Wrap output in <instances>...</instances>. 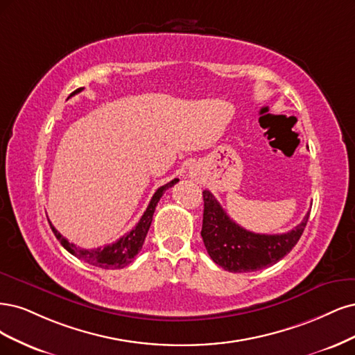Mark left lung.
<instances>
[{
	"label": "left lung",
	"mask_w": 355,
	"mask_h": 355,
	"mask_svg": "<svg viewBox=\"0 0 355 355\" xmlns=\"http://www.w3.org/2000/svg\"><path fill=\"white\" fill-rule=\"evenodd\" d=\"M310 211L304 220L283 234H259L245 230L221 208L209 190L203 191L202 239L209 257L232 272H249L267 268L288 255L304 233Z\"/></svg>",
	"instance_id": "8db88e82"
}]
</instances>
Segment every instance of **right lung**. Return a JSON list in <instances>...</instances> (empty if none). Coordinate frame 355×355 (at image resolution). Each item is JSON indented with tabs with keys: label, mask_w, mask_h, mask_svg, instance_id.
<instances>
[{
	"label": "right lung",
	"mask_w": 355,
	"mask_h": 355,
	"mask_svg": "<svg viewBox=\"0 0 355 355\" xmlns=\"http://www.w3.org/2000/svg\"><path fill=\"white\" fill-rule=\"evenodd\" d=\"M83 89L84 88H78L76 91H73L71 96H73L76 93H81ZM177 181H178V178H174L173 181H169L168 184L159 187L156 190V193L153 194V198H152L150 203H148V207L144 211L140 221L137 223V225L132 228V230L127 234H123L121 239H118L115 243L106 245L105 248L83 249V248L76 246L75 243H71L66 237H63L53 227V224H50V227H51L54 236L59 239V242L62 243V246L67 250V252H71L78 259H83L91 266H96V267L105 268V270L123 268V267H127L128 264H131V262L134 261V257L139 254L140 249L143 248L144 239L147 236L148 228H150V224H152V220H153V214H155V209H156V205H157L159 199L162 198V194L165 193V190H168L169 187H173Z\"/></svg>",
	"instance_id": "add662e5"
}]
</instances>
